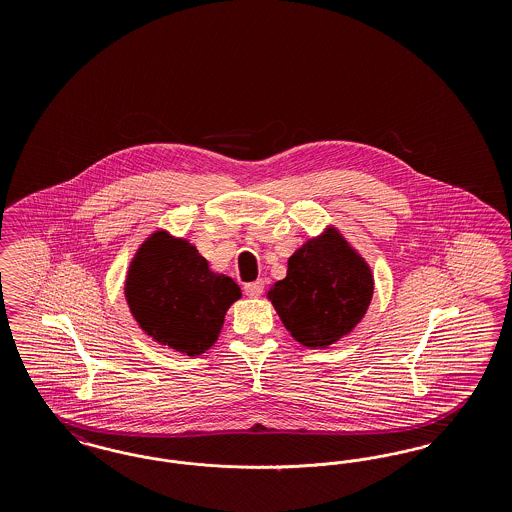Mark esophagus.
Wrapping results in <instances>:
<instances>
[{
	"label": "esophagus",
	"mask_w": 512,
	"mask_h": 512,
	"mask_svg": "<svg viewBox=\"0 0 512 512\" xmlns=\"http://www.w3.org/2000/svg\"><path fill=\"white\" fill-rule=\"evenodd\" d=\"M244 292L247 297H261L263 292H265V282L263 280L249 282V284H245Z\"/></svg>",
	"instance_id": "34e87169"
}]
</instances>
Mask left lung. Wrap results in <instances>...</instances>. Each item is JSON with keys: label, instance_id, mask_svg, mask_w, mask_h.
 <instances>
[{"label": "left lung", "instance_id": "obj_1", "mask_svg": "<svg viewBox=\"0 0 512 512\" xmlns=\"http://www.w3.org/2000/svg\"><path fill=\"white\" fill-rule=\"evenodd\" d=\"M372 295V268L336 226L295 249L286 278L267 293L293 340L309 349H326L349 336L365 318Z\"/></svg>", "mask_w": 512, "mask_h": 512}]
</instances>
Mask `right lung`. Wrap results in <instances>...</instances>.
<instances>
[{
  "label": "right lung",
  "mask_w": 512,
  "mask_h": 512,
  "mask_svg": "<svg viewBox=\"0 0 512 512\" xmlns=\"http://www.w3.org/2000/svg\"><path fill=\"white\" fill-rule=\"evenodd\" d=\"M126 305L147 338L188 357L219 340L240 286L213 272L186 238L155 230L136 249L124 280Z\"/></svg>",
  "instance_id": "1"
}]
</instances>
